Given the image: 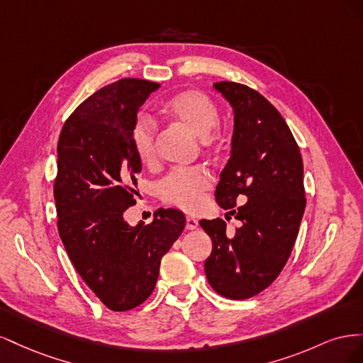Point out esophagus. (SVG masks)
I'll return each mask as SVG.
<instances>
[{
  "label": "esophagus",
  "instance_id": "obj_1",
  "mask_svg": "<svg viewBox=\"0 0 363 363\" xmlns=\"http://www.w3.org/2000/svg\"><path fill=\"white\" fill-rule=\"evenodd\" d=\"M196 227H199V219H195L192 216H186V228L195 230Z\"/></svg>",
  "mask_w": 363,
  "mask_h": 363
}]
</instances>
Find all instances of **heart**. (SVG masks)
<instances>
[{
  "mask_svg": "<svg viewBox=\"0 0 363 363\" xmlns=\"http://www.w3.org/2000/svg\"><path fill=\"white\" fill-rule=\"evenodd\" d=\"M167 112L188 127L192 133L211 142V131L219 123L216 104L206 94L186 91L175 95L167 104ZM130 142L142 163L156 159V121L148 115H139L130 131ZM212 186V175L203 167L174 168L157 183L159 199L171 206L194 212L201 204L203 194Z\"/></svg>",
  "mask_w": 363,
  "mask_h": 363,
  "instance_id": "b5f03b06",
  "label": "heart"
}]
</instances>
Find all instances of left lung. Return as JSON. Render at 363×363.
<instances>
[{
	"mask_svg": "<svg viewBox=\"0 0 363 363\" xmlns=\"http://www.w3.org/2000/svg\"><path fill=\"white\" fill-rule=\"evenodd\" d=\"M213 87L235 113L232 151L215 196L242 225L228 238L223 219H201L213 245L204 271L219 295L245 300L267 289L291 256L306 207L303 159L286 121L265 96L235 82ZM240 199L246 203L236 206Z\"/></svg>",
	"mask_w": 363,
	"mask_h": 363,
	"instance_id": "8db88e82",
	"label": "left lung"
}]
</instances>
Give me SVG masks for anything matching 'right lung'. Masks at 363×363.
Segmentation results:
<instances>
[{
	"instance_id": "right-lung-1",
	"label": "right lung",
	"mask_w": 363,
	"mask_h": 363,
	"mask_svg": "<svg viewBox=\"0 0 363 363\" xmlns=\"http://www.w3.org/2000/svg\"><path fill=\"white\" fill-rule=\"evenodd\" d=\"M159 87L140 79L101 87L67 119L57 144L60 239L83 281L115 312L133 309L155 291L160 260L186 224L177 208H159L150 224L124 221L136 203L135 175L142 169L130 131Z\"/></svg>"
}]
</instances>
